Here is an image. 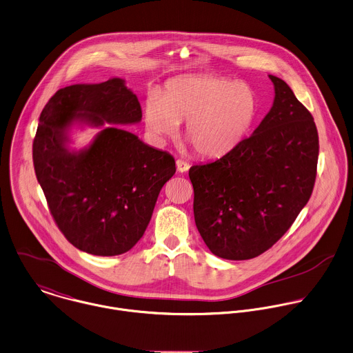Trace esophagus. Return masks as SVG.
<instances>
[{"label":"esophagus","instance_id":"esophagus-1","mask_svg":"<svg viewBox=\"0 0 353 353\" xmlns=\"http://www.w3.org/2000/svg\"><path fill=\"white\" fill-rule=\"evenodd\" d=\"M176 166H177V170H179L180 173H185V172L190 169V165H188L187 162L181 161V159L176 161Z\"/></svg>","mask_w":353,"mask_h":353}]
</instances>
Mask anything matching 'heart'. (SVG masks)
I'll list each match as a JSON object with an SVG mask.
<instances>
[{"instance_id":"heart-1","label":"heart","mask_w":353,"mask_h":353,"mask_svg":"<svg viewBox=\"0 0 353 353\" xmlns=\"http://www.w3.org/2000/svg\"><path fill=\"white\" fill-rule=\"evenodd\" d=\"M259 115V97L252 86L216 75H190L151 94L144 108L148 132L159 141L176 136L185 121L184 139L205 158L235 150Z\"/></svg>"}]
</instances>
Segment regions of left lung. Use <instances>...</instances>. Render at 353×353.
I'll return each instance as SVG.
<instances>
[{
	"mask_svg": "<svg viewBox=\"0 0 353 353\" xmlns=\"http://www.w3.org/2000/svg\"><path fill=\"white\" fill-rule=\"evenodd\" d=\"M270 79L274 104L253 134L188 173L196 228L225 260L254 259L272 248L308 203L316 179L314 118L283 79Z\"/></svg>",
	"mask_w": 353,
	"mask_h": 353,
	"instance_id": "obj_1",
	"label": "left lung"
}]
</instances>
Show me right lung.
<instances>
[{
	"label": "right lung",
	"mask_w": 353,
	"mask_h": 353,
	"mask_svg": "<svg viewBox=\"0 0 353 353\" xmlns=\"http://www.w3.org/2000/svg\"><path fill=\"white\" fill-rule=\"evenodd\" d=\"M141 121L122 78L59 89L46 103L32 143L37 180L67 241L93 256H118L143 236L174 158L118 125ZM100 127L92 143L69 148L75 125Z\"/></svg>",
	"instance_id": "add662e5"
}]
</instances>
